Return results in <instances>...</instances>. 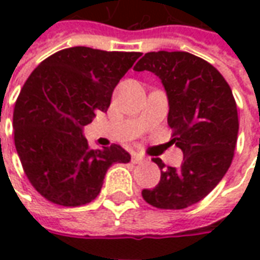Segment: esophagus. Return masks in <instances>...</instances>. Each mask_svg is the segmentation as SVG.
<instances>
[{
    "label": "esophagus",
    "instance_id": "obj_1",
    "mask_svg": "<svg viewBox=\"0 0 260 260\" xmlns=\"http://www.w3.org/2000/svg\"><path fill=\"white\" fill-rule=\"evenodd\" d=\"M146 161V158L143 157V156H139V154H134L132 156V163L134 164H141V163H145Z\"/></svg>",
    "mask_w": 260,
    "mask_h": 260
}]
</instances>
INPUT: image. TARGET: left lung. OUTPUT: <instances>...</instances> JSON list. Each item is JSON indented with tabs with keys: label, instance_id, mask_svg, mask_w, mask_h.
Listing matches in <instances>:
<instances>
[{
	"label": "left lung",
	"instance_id": "8db88e82",
	"mask_svg": "<svg viewBox=\"0 0 260 260\" xmlns=\"http://www.w3.org/2000/svg\"><path fill=\"white\" fill-rule=\"evenodd\" d=\"M161 79L169 97V125L184 153L181 167L161 170L153 189L143 199L157 209H185L214 189L231 166L238 136V113L231 87L212 64L185 51L147 53L134 67Z\"/></svg>",
	"mask_w": 260,
	"mask_h": 260
}]
</instances>
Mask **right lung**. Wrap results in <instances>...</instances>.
<instances>
[{
  "label": "right lung",
  "instance_id": "right-lung-1",
  "mask_svg": "<svg viewBox=\"0 0 260 260\" xmlns=\"http://www.w3.org/2000/svg\"><path fill=\"white\" fill-rule=\"evenodd\" d=\"M141 55L65 48L27 78L15 103V147L27 180L47 201L86 205L114 163H129V153L115 143L90 149L83 126L96 111H107L115 86Z\"/></svg>",
  "mask_w": 260,
  "mask_h": 260
}]
</instances>
